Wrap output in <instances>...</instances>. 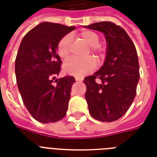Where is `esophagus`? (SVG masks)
<instances>
[{
    "mask_svg": "<svg viewBox=\"0 0 157 157\" xmlns=\"http://www.w3.org/2000/svg\"><path fill=\"white\" fill-rule=\"evenodd\" d=\"M76 81H83V78H81V77H77V76H76Z\"/></svg>",
    "mask_w": 157,
    "mask_h": 157,
    "instance_id": "esophagus-1",
    "label": "esophagus"
}]
</instances>
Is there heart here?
<instances>
[{
    "label": "heart",
    "mask_w": 157,
    "mask_h": 157,
    "mask_svg": "<svg viewBox=\"0 0 157 157\" xmlns=\"http://www.w3.org/2000/svg\"><path fill=\"white\" fill-rule=\"evenodd\" d=\"M80 36L86 43L90 45L91 52L98 58L101 59L104 55V49L99 44V36L94 31L85 30L80 33ZM71 43V35L64 36L61 40H59L57 45V51L62 59H67L70 54V46ZM96 67V61L93 57H87L86 59H79V58H71L64 63V71L67 73L82 77L86 74L90 73L94 70Z\"/></svg>",
    "instance_id": "1"
}]
</instances>
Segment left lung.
<instances>
[{"label": "left lung", "instance_id": "8db88e82", "mask_svg": "<svg viewBox=\"0 0 157 157\" xmlns=\"http://www.w3.org/2000/svg\"><path fill=\"white\" fill-rule=\"evenodd\" d=\"M86 28L103 33L107 43L104 64L84 79L89 112L98 121H115L125 114L136 96L140 76L136 48L126 32L114 23L99 22Z\"/></svg>", "mask_w": 157, "mask_h": 157}]
</instances>
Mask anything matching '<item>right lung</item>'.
Instances as JSON below:
<instances>
[{"label": "right lung", "instance_id": "add662e5", "mask_svg": "<svg viewBox=\"0 0 157 157\" xmlns=\"http://www.w3.org/2000/svg\"><path fill=\"white\" fill-rule=\"evenodd\" d=\"M73 29L60 23H41L26 34L18 49L15 59L18 90L29 113L41 123L59 121L66 115L76 80L71 76L54 80L62 65L58 43Z\"/></svg>", "mask_w": 157, "mask_h": 157}]
</instances>
